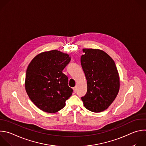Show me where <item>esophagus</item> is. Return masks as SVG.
<instances>
[{"label": "esophagus", "mask_w": 146, "mask_h": 146, "mask_svg": "<svg viewBox=\"0 0 146 146\" xmlns=\"http://www.w3.org/2000/svg\"><path fill=\"white\" fill-rule=\"evenodd\" d=\"M73 91H74V93H76V92H77V86H74L73 88Z\"/></svg>", "instance_id": "esophagus-1"}]
</instances>
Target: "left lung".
<instances>
[{"mask_svg": "<svg viewBox=\"0 0 146 146\" xmlns=\"http://www.w3.org/2000/svg\"><path fill=\"white\" fill-rule=\"evenodd\" d=\"M81 64L87 80V92L81 97L84 107L93 112L107 110L120 88L119 73L114 61L99 49L84 48Z\"/></svg>", "mask_w": 146, "mask_h": 146, "instance_id": "8db88e82", "label": "left lung"}]
</instances>
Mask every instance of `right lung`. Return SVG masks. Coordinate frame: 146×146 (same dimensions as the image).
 Returning <instances> with one entry per match:
<instances>
[{
    "mask_svg": "<svg viewBox=\"0 0 146 146\" xmlns=\"http://www.w3.org/2000/svg\"><path fill=\"white\" fill-rule=\"evenodd\" d=\"M70 57L58 50L42 53L33 58L26 74L25 88L32 102L40 110L55 113L65 106L73 89L62 70Z\"/></svg>",
    "mask_w": 146,
    "mask_h": 146,
    "instance_id": "1",
    "label": "right lung"
}]
</instances>
